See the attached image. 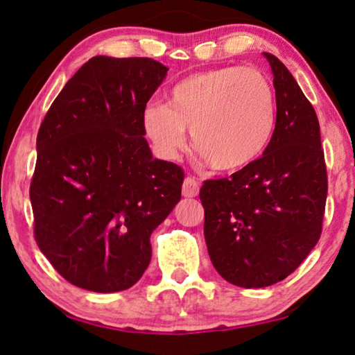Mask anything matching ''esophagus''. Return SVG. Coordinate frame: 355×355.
I'll return each instance as SVG.
<instances>
[{
  "label": "esophagus",
  "mask_w": 355,
  "mask_h": 355,
  "mask_svg": "<svg viewBox=\"0 0 355 355\" xmlns=\"http://www.w3.org/2000/svg\"><path fill=\"white\" fill-rule=\"evenodd\" d=\"M200 191V184L193 176H187L182 184V196L184 197H197Z\"/></svg>",
  "instance_id": "esophagus-1"
}]
</instances>
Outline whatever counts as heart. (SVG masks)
<instances>
[{
	"instance_id": "heart-1",
	"label": "heart",
	"mask_w": 355,
	"mask_h": 355,
	"mask_svg": "<svg viewBox=\"0 0 355 355\" xmlns=\"http://www.w3.org/2000/svg\"><path fill=\"white\" fill-rule=\"evenodd\" d=\"M276 95L263 72L226 66L197 72L169 90L166 105L148 103L142 124L163 158H176L191 129L193 152L216 171L254 163L268 145Z\"/></svg>"
}]
</instances>
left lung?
Segmentation results:
<instances>
[{"label": "left lung", "mask_w": 355, "mask_h": 355, "mask_svg": "<svg viewBox=\"0 0 355 355\" xmlns=\"http://www.w3.org/2000/svg\"><path fill=\"white\" fill-rule=\"evenodd\" d=\"M265 56L276 90L268 147L200 189L211 263L227 283L247 289L279 283L302 263L322 234L328 193L317 113L288 67Z\"/></svg>", "instance_id": "8db88e82"}]
</instances>
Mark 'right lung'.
<instances>
[{
	"instance_id": "right-lung-1",
	"label": "right lung",
	"mask_w": 355,
	"mask_h": 355,
	"mask_svg": "<svg viewBox=\"0 0 355 355\" xmlns=\"http://www.w3.org/2000/svg\"><path fill=\"white\" fill-rule=\"evenodd\" d=\"M168 67L94 56L67 80L37 135L33 236L77 288L118 293L142 278L150 236L181 200L184 171L152 157L142 114Z\"/></svg>"
}]
</instances>
